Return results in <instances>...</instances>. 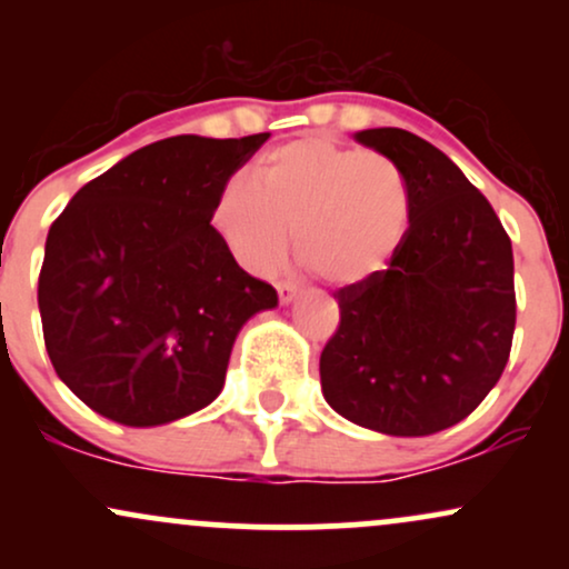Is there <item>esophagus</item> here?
<instances>
[{
  "mask_svg": "<svg viewBox=\"0 0 569 569\" xmlns=\"http://www.w3.org/2000/svg\"><path fill=\"white\" fill-rule=\"evenodd\" d=\"M297 293H299V286L293 283V280H280L278 283V299L283 305L293 302V299H297Z\"/></svg>",
  "mask_w": 569,
  "mask_h": 569,
  "instance_id": "esophagus-1",
  "label": "esophagus"
}]
</instances>
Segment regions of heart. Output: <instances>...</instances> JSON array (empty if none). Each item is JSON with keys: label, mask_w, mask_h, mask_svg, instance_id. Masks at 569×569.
<instances>
[{"label": "heart", "mask_w": 569, "mask_h": 569, "mask_svg": "<svg viewBox=\"0 0 569 569\" xmlns=\"http://www.w3.org/2000/svg\"><path fill=\"white\" fill-rule=\"evenodd\" d=\"M251 184L227 181L211 206V230L246 270L297 253L323 280L361 283L390 262L409 227V181L393 158L307 136L257 160Z\"/></svg>", "instance_id": "obj_1"}]
</instances>
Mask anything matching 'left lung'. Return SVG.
<instances>
[{
    "instance_id": "8db88e82",
    "label": "left lung",
    "mask_w": 569,
    "mask_h": 569,
    "mask_svg": "<svg viewBox=\"0 0 569 569\" xmlns=\"http://www.w3.org/2000/svg\"><path fill=\"white\" fill-rule=\"evenodd\" d=\"M409 181V227L385 270L335 293L321 388L345 420L430 436L466 420L508 363L513 251L489 200L441 149L401 128L356 133Z\"/></svg>"
}]
</instances>
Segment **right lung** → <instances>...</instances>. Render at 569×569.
<instances>
[{
	"instance_id": "1",
	"label": "right lung",
	"mask_w": 569,
	"mask_h": 569,
	"mask_svg": "<svg viewBox=\"0 0 569 569\" xmlns=\"http://www.w3.org/2000/svg\"><path fill=\"white\" fill-rule=\"evenodd\" d=\"M267 139L154 141L88 181L53 221L37 291L44 348L98 415L149 428L208 407L238 331L278 305L208 219Z\"/></svg>"
}]
</instances>
